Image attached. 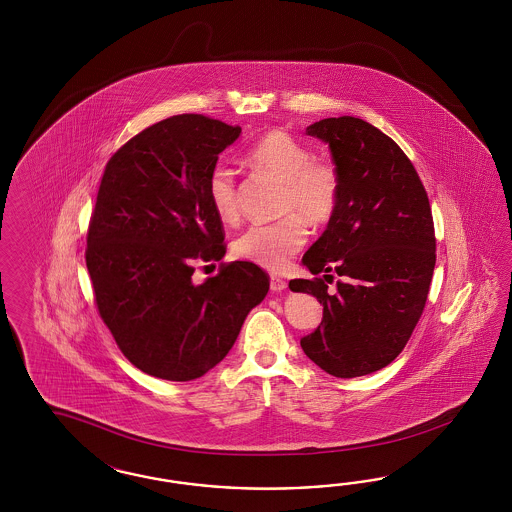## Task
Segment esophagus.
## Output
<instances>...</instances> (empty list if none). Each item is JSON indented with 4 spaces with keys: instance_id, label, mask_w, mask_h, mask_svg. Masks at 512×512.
<instances>
[{
    "instance_id": "esophagus-1",
    "label": "esophagus",
    "mask_w": 512,
    "mask_h": 512,
    "mask_svg": "<svg viewBox=\"0 0 512 512\" xmlns=\"http://www.w3.org/2000/svg\"><path fill=\"white\" fill-rule=\"evenodd\" d=\"M270 289H272L274 293H281V291L287 289V281L283 278H278V276H272V278H270Z\"/></svg>"
}]
</instances>
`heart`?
Instances as JSON below:
<instances>
[{
  "mask_svg": "<svg viewBox=\"0 0 512 512\" xmlns=\"http://www.w3.org/2000/svg\"><path fill=\"white\" fill-rule=\"evenodd\" d=\"M249 161L279 182L285 184L283 214L289 217L270 225H251L234 240L236 257L264 266L268 270H283L304 248L311 225H325L336 214L340 202V174L328 161L313 159L310 148L300 144L283 131H270L259 140ZM208 201L221 221H231L238 212L233 172L217 165L206 184Z\"/></svg>",
  "mask_w": 512,
  "mask_h": 512,
  "instance_id": "b5f03b06",
  "label": "heart"
}]
</instances>
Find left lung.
<instances>
[{"label":"left lung","mask_w":512,"mask_h":512,"mask_svg":"<svg viewBox=\"0 0 512 512\" xmlns=\"http://www.w3.org/2000/svg\"><path fill=\"white\" fill-rule=\"evenodd\" d=\"M323 140L340 174V202L302 263L313 276L289 289L323 304V321L302 338L321 370L351 379L377 372L402 353L424 310L435 266L432 208L413 163L372 124L326 118L306 127ZM332 279V276H330Z\"/></svg>","instance_id":"obj_1"}]
</instances>
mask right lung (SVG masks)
I'll return each instance as SVG.
<instances>
[{"mask_svg": "<svg viewBox=\"0 0 512 512\" xmlns=\"http://www.w3.org/2000/svg\"><path fill=\"white\" fill-rule=\"evenodd\" d=\"M242 129L201 114L150 125L110 157L93 210L86 266L101 319L127 360L191 381L231 351L270 279L236 261L201 285L195 261H221L223 223L206 184Z\"/></svg>", "mask_w": 512, "mask_h": 512, "instance_id": "obj_1", "label": "right lung"}]
</instances>
